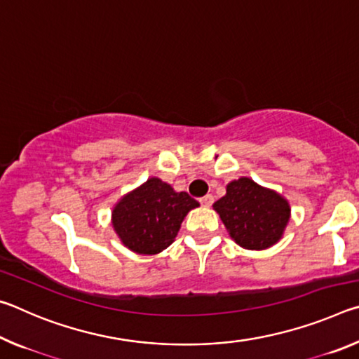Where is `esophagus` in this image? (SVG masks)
<instances>
[{"mask_svg": "<svg viewBox=\"0 0 359 359\" xmlns=\"http://www.w3.org/2000/svg\"><path fill=\"white\" fill-rule=\"evenodd\" d=\"M199 203H201L204 208H210L212 203H214V196H212V194H205V196L199 199Z\"/></svg>", "mask_w": 359, "mask_h": 359, "instance_id": "34e87169", "label": "esophagus"}]
</instances>
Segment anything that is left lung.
<instances>
[{
	"instance_id": "1",
	"label": "left lung",
	"mask_w": 359,
	"mask_h": 359,
	"mask_svg": "<svg viewBox=\"0 0 359 359\" xmlns=\"http://www.w3.org/2000/svg\"><path fill=\"white\" fill-rule=\"evenodd\" d=\"M214 210L236 244L247 250H266L283 238L290 222V203L280 193L248 177L229 182Z\"/></svg>"
}]
</instances>
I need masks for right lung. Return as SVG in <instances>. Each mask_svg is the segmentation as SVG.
Wrapping results in <instances>:
<instances>
[{
  "instance_id": "right-lung-1",
  "label": "right lung",
  "mask_w": 359,
  "mask_h": 359,
  "mask_svg": "<svg viewBox=\"0 0 359 359\" xmlns=\"http://www.w3.org/2000/svg\"><path fill=\"white\" fill-rule=\"evenodd\" d=\"M199 203L150 177L114 205L111 223L121 244L137 255H156L172 244L188 212Z\"/></svg>"
}]
</instances>
